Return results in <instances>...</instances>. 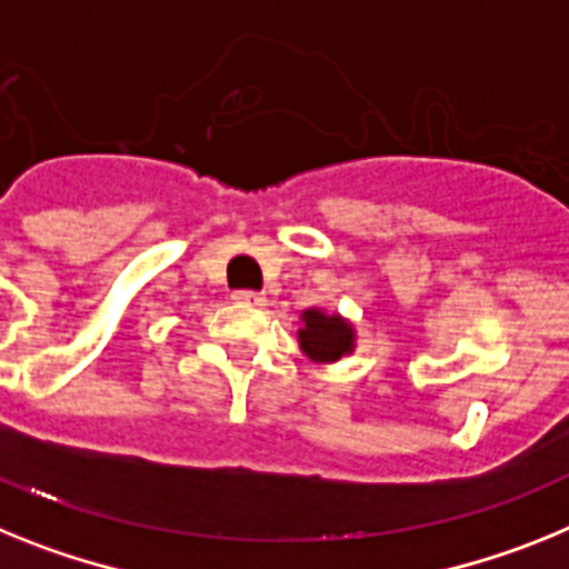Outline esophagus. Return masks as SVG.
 I'll return each instance as SVG.
<instances>
[{
    "label": "esophagus",
    "instance_id": "esophagus-1",
    "mask_svg": "<svg viewBox=\"0 0 569 569\" xmlns=\"http://www.w3.org/2000/svg\"><path fill=\"white\" fill-rule=\"evenodd\" d=\"M234 300L243 306H266V298L260 291H251V289H240L234 291Z\"/></svg>",
    "mask_w": 569,
    "mask_h": 569
}]
</instances>
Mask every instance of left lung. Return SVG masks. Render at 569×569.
<instances>
[{
    "label": "left lung",
    "mask_w": 569,
    "mask_h": 569,
    "mask_svg": "<svg viewBox=\"0 0 569 569\" xmlns=\"http://www.w3.org/2000/svg\"><path fill=\"white\" fill-rule=\"evenodd\" d=\"M303 329L298 332L303 352L320 363H332L352 352L355 332L340 315H323L320 309H306Z\"/></svg>",
    "instance_id": "left-lung-1"
}]
</instances>
